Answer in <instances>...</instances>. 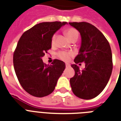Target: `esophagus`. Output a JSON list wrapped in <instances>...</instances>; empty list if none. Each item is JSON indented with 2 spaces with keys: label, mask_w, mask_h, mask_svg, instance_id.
<instances>
[{
  "label": "esophagus",
  "mask_w": 121,
  "mask_h": 121,
  "mask_svg": "<svg viewBox=\"0 0 121 121\" xmlns=\"http://www.w3.org/2000/svg\"><path fill=\"white\" fill-rule=\"evenodd\" d=\"M70 66V65L68 63H66V68H69Z\"/></svg>",
  "instance_id": "1"
}]
</instances>
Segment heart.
<instances>
[{
    "label": "heart",
    "mask_w": 121,
    "mask_h": 121,
    "mask_svg": "<svg viewBox=\"0 0 121 121\" xmlns=\"http://www.w3.org/2000/svg\"><path fill=\"white\" fill-rule=\"evenodd\" d=\"M65 34L68 38V39L70 41L73 40L74 39H78V33L76 29H73V28H70L68 29L65 31ZM55 35H54L52 38L51 39V42L52 43H53L55 42ZM73 55V53L72 51H61L58 54V56L61 60H62L63 61H68L69 60V59L70 58V57H72Z\"/></svg>",
    "instance_id": "b5f03b06"
}]
</instances>
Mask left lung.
Segmentation results:
<instances>
[{
  "label": "left lung",
  "mask_w": 121,
  "mask_h": 121,
  "mask_svg": "<svg viewBox=\"0 0 121 121\" xmlns=\"http://www.w3.org/2000/svg\"><path fill=\"white\" fill-rule=\"evenodd\" d=\"M80 34L78 54L71 65L75 75L70 78L72 91L77 97L89 100L101 93L107 85L112 71V56L109 42L94 26L88 22H69ZM84 62L80 70L76 64ZM80 65V64H79Z\"/></svg>",
  "instance_id": "1"
}]
</instances>
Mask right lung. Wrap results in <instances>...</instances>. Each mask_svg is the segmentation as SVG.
<instances>
[{
    "mask_svg": "<svg viewBox=\"0 0 121 121\" xmlns=\"http://www.w3.org/2000/svg\"><path fill=\"white\" fill-rule=\"evenodd\" d=\"M66 22H44L26 31L18 41L13 63L16 76L22 88L30 95L43 97L55 90L58 78L65 69V63L55 60L46 65L42 58L51 48L53 35Z\"/></svg>",
    "mask_w": 121,
    "mask_h": 121,
    "instance_id": "right-lung-1",
    "label": "right lung"
}]
</instances>
